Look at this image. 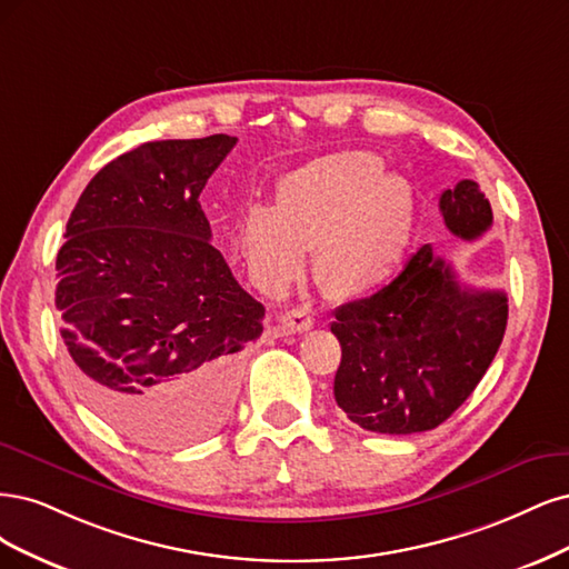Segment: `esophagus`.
Here are the masks:
<instances>
[{"mask_svg": "<svg viewBox=\"0 0 569 569\" xmlns=\"http://www.w3.org/2000/svg\"><path fill=\"white\" fill-rule=\"evenodd\" d=\"M279 323L283 328V333H302L315 326V319H311V315L305 309H290L286 315H281Z\"/></svg>", "mask_w": 569, "mask_h": 569, "instance_id": "34e87169", "label": "esophagus"}]
</instances>
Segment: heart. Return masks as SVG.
<instances>
[{
    "instance_id": "b5f03b06",
    "label": "heart",
    "mask_w": 569,
    "mask_h": 569,
    "mask_svg": "<svg viewBox=\"0 0 569 569\" xmlns=\"http://www.w3.org/2000/svg\"><path fill=\"white\" fill-rule=\"evenodd\" d=\"M373 153L347 151L288 172L271 210L252 208L238 243L252 279L283 292L305 271L323 296L355 300L395 279L413 241L418 198L405 174L382 172Z\"/></svg>"
}]
</instances>
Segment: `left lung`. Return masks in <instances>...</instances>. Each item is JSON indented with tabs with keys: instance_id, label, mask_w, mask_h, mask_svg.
Here are the masks:
<instances>
[{
	"instance_id": "1",
	"label": "left lung",
	"mask_w": 569,
	"mask_h": 569,
	"mask_svg": "<svg viewBox=\"0 0 569 569\" xmlns=\"http://www.w3.org/2000/svg\"><path fill=\"white\" fill-rule=\"evenodd\" d=\"M447 229L472 241L493 222L478 181L439 198ZM503 290L461 286L430 246L376 296L336 309L342 359L338 407L363 430L411 435L437 428L478 388L506 333Z\"/></svg>"
}]
</instances>
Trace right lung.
Masks as SVG:
<instances>
[{"instance_id":"obj_1","label":"right lung","mask_w":569,"mask_h":569,"mask_svg":"<svg viewBox=\"0 0 569 569\" xmlns=\"http://www.w3.org/2000/svg\"><path fill=\"white\" fill-rule=\"evenodd\" d=\"M236 137L146 141L97 172L66 224L57 309L72 376L106 423L151 449L224 423L264 307L210 243L200 191Z\"/></svg>"}]
</instances>
